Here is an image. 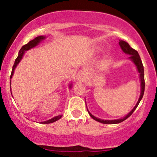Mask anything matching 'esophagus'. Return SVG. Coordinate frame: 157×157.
I'll list each match as a JSON object with an SVG mask.
<instances>
[{
  "label": "esophagus",
  "instance_id": "esophagus-1",
  "mask_svg": "<svg viewBox=\"0 0 157 157\" xmlns=\"http://www.w3.org/2000/svg\"><path fill=\"white\" fill-rule=\"evenodd\" d=\"M85 79H86V73H85V71L81 70L77 74V80L80 81V82H83Z\"/></svg>",
  "mask_w": 157,
  "mask_h": 157
}]
</instances>
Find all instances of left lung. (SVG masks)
Returning <instances> with one entry per match:
<instances>
[{"mask_svg":"<svg viewBox=\"0 0 157 157\" xmlns=\"http://www.w3.org/2000/svg\"><path fill=\"white\" fill-rule=\"evenodd\" d=\"M119 44H120V47H121L122 50L125 52V54L127 55H130L129 57V59L131 60L134 62V63L135 64V66H136V68H137V71L138 72L140 73V81H141V94H140V98H139V100L137 102V103L136 104V105L134 106V109H132V111H130L125 117H124L123 118L121 119H118V120H101V119H99L96 117L93 116L91 113L89 112V113L90 116L91 117V118H93L94 120H96L97 122H100L101 123L103 124H117V123H120V122H123L124 120H125L126 119L128 118L132 114L133 112L135 111V109L137 108V106L140 103V102L141 101L142 97H143L144 94V91H145V77H144V67H143V65H142L141 58H140V55H139L137 51L132 48L130 46V45L128 44L127 42L124 40H120L119 42Z\"/></svg>","mask_w":157,"mask_h":157,"instance_id":"left-lung-1","label":"left lung"}]
</instances>
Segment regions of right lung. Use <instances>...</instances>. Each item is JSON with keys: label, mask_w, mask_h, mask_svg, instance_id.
<instances>
[{"label": "right lung", "mask_w": 157, "mask_h": 157, "mask_svg": "<svg viewBox=\"0 0 157 157\" xmlns=\"http://www.w3.org/2000/svg\"><path fill=\"white\" fill-rule=\"evenodd\" d=\"M46 38V37H44V36H38V37H35V39L29 41V42L28 43V44L24 45V46H22V48L20 49L19 51V53H18V56H17V57L16 58V60L15 61V63H14V66L13 67H12V73H11V76H10V79L12 78V76H13V74H14V71H15V68H16V66H17V64L19 63L20 61L21 60V59H22L23 55H24L25 52L27 51V50H29L31 49L32 48H34L35 46H37V45L39 44V43L40 42V41H42L43 40H44ZM10 86H11V80H10ZM71 87V84H70L69 86V88ZM62 117V115H58V116L57 117H53L51 120H46V121H44V122H42L41 123H44V124H48V123H52V122H54L55 121H57V120H58L59 119H60Z\"/></svg>", "instance_id": "add662e5"}]
</instances>
